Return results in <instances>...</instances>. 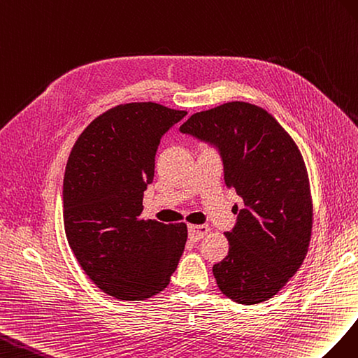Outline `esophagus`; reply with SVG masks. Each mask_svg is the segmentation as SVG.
I'll use <instances>...</instances> for the list:
<instances>
[{"mask_svg": "<svg viewBox=\"0 0 358 358\" xmlns=\"http://www.w3.org/2000/svg\"><path fill=\"white\" fill-rule=\"evenodd\" d=\"M208 232H210V228L207 224H189V237L193 241L203 238Z\"/></svg>", "mask_w": 358, "mask_h": 358, "instance_id": "obj_1", "label": "esophagus"}]
</instances>
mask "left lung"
<instances>
[{"label":"left lung","mask_w":358,"mask_h":358,"mask_svg":"<svg viewBox=\"0 0 358 358\" xmlns=\"http://www.w3.org/2000/svg\"><path fill=\"white\" fill-rule=\"evenodd\" d=\"M180 131L219 151L224 185L244 202L224 232L227 258L213 267L219 289L240 304L267 301L309 249L313 208L299 147L267 110L246 101L196 112Z\"/></svg>","instance_id":"1"}]
</instances>
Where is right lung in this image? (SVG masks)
Here are the masks:
<instances>
[{"label":"right lung","instance_id":"right-lung-1","mask_svg":"<svg viewBox=\"0 0 358 358\" xmlns=\"http://www.w3.org/2000/svg\"><path fill=\"white\" fill-rule=\"evenodd\" d=\"M187 115L152 101L118 105L80 134L63 186L70 249L112 297L145 300L168 287L187 240L186 223L141 219L162 136Z\"/></svg>","mask_w":358,"mask_h":358}]
</instances>
